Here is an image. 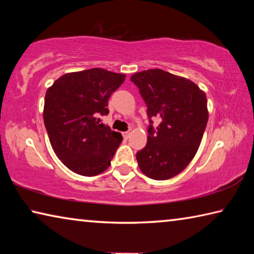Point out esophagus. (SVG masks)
I'll use <instances>...</instances> for the list:
<instances>
[{"label": "esophagus", "mask_w": 254, "mask_h": 254, "mask_svg": "<svg viewBox=\"0 0 254 254\" xmlns=\"http://www.w3.org/2000/svg\"><path fill=\"white\" fill-rule=\"evenodd\" d=\"M130 135H131V132L130 131H127V132L123 133V136L126 137V139H128V137H130Z\"/></svg>", "instance_id": "1"}]
</instances>
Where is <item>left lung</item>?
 I'll return each mask as SVG.
<instances>
[{"mask_svg":"<svg viewBox=\"0 0 254 254\" xmlns=\"http://www.w3.org/2000/svg\"><path fill=\"white\" fill-rule=\"evenodd\" d=\"M147 104L150 126L145 147L136 152L140 170L166 180L186 168L198 150L208 121L206 94L191 80L162 69L131 76ZM161 124L154 129L152 119Z\"/></svg>","mask_w":254,"mask_h":254,"instance_id":"left-lung-1","label":"left lung"}]
</instances>
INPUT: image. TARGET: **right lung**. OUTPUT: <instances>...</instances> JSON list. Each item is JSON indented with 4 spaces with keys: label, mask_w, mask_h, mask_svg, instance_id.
<instances>
[{
    "label": "right lung",
    "mask_w": 254,
    "mask_h": 254,
    "mask_svg": "<svg viewBox=\"0 0 254 254\" xmlns=\"http://www.w3.org/2000/svg\"><path fill=\"white\" fill-rule=\"evenodd\" d=\"M124 79V74L92 68L63 75L47 89L44 121L51 147L74 173L92 177L110 167L123 137L98 118L109 114V98Z\"/></svg>",
    "instance_id": "obj_1"
}]
</instances>
